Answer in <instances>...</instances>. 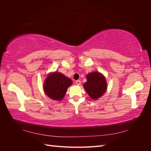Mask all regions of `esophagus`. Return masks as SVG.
Masks as SVG:
<instances>
[{"instance_id":"34e87169","label":"esophagus","mask_w":151,"mask_h":151,"mask_svg":"<svg viewBox=\"0 0 151 151\" xmlns=\"http://www.w3.org/2000/svg\"><path fill=\"white\" fill-rule=\"evenodd\" d=\"M81 81L80 80H77V81H76V84H77V85H80L81 84Z\"/></svg>"}]
</instances>
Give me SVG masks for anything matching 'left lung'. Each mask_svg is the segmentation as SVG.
<instances>
[{
    "label": "left lung",
    "mask_w": 151,
    "mask_h": 151,
    "mask_svg": "<svg viewBox=\"0 0 151 151\" xmlns=\"http://www.w3.org/2000/svg\"><path fill=\"white\" fill-rule=\"evenodd\" d=\"M88 81L84 84V88L93 99H97L105 93L107 88L105 77L98 72L89 73L86 77Z\"/></svg>",
    "instance_id": "obj_1"
}]
</instances>
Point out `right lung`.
I'll return each mask as SVG.
<instances>
[{
    "label": "right lung",
    "instance_id": "1",
    "mask_svg": "<svg viewBox=\"0 0 151 151\" xmlns=\"http://www.w3.org/2000/svg\"><path fill=\"white\" fill-rule=\"evenodd\" d=\"M72 83L70 79L61 73L50 74L45 81L43 88L45 93L49 98L60 101L64 97L67 88Z\"/></svg>",
    "mask_w": 151,
    "mask_h": 151
}]
</instances>
